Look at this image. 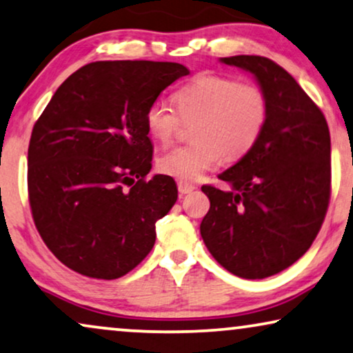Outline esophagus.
Listing matches in <instances>:
<instances>
[{
  "label": "esophagus",
  "instance_id": "esophagus-1",
  "mask_svg": "<svg viewBox=\"0 0 353 353\" xmlns=\"http://www.w3.org/2000/svg\"><path fill=\"white\" fill-rule=\"evenodd\" d=\"M177 189H179V192H181L182 195H185V194H190V192L195 189V185L187 184V182L179 181V182H177Z\"/></svg>",
  "mask_w": 353,
  "mask_h": 353
}]
</instances>
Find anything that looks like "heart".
Returning a JSON list of instances; mask_svg holds the SVG:
<instances>
[{
  "mask_svg": "<svg viewBox=\"0 0 353 353\" xmlns=\"http://www.w3.org/2000/svg\"><path fill=\"white\" fill-rule=\"evenodd\" d=\"M174 105L153 101L145 128L154 142L168 145L184 122L190 143L177 145L157 159L159 172L182 182L200 179L218 164L245 157L260 139L268 117V100L260 85L218 74L196 75L174 93Z\"/></svg>",
  "mask_w": 353,
  "mask_h": 353,
  "instance_id": "1",
  "label": "heart"
}]
</instances>
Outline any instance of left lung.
<instances>
[{"label":"left lung","instance_id":"1","mask_svg":"<svg viewBox=\"0 0 353 353\" xmlns=\"http://www.w3.org/2000/svg\"><path fill=\"white\" fill-rule=\"evenodd\" d=\"M256 77L268 100L265 128L250 152L203 185L210 210L200 232L211 255L243 279H265L312 247L331 199L326 117L288 70L265 56L221 59Z\"/></svg>","mask_w":353,"mask_h":353}]
</instances>
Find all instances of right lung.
Here are the masks:
<instances>
[{"instance_id": "obj_1", "label": "right lung", "mask_w": 353, "mask_h": 353, "mask_svg": "<svg viewBox=\"0 0 353 353\" xmlns=\"http://www.w3.org/2000/svg\"><path fill=\"white\" fill-rule=\"evenodd\" d=\"M189 74L157 61H97L69 75L37 119L27 158L35 228L79 274L117 279L154 245V224L177 200L152 169L148 106Z\"/></svg>"}]
</instances>
